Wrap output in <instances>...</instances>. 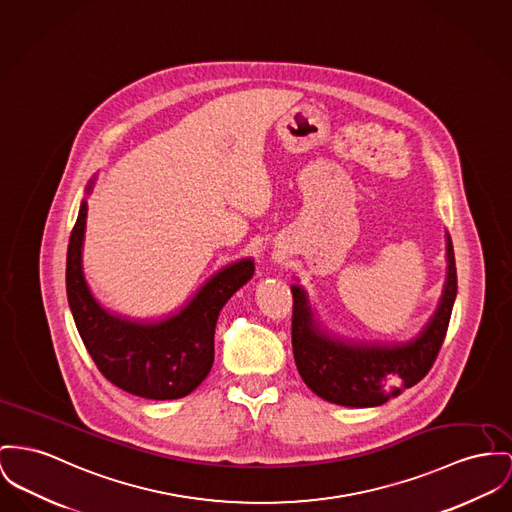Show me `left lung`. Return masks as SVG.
<instances>
[{"mask_svg": "<svg viewBox=\"0 0 512 512\" xmlns=\"http://www.w3.org/2000/svg\"><path fill=\"white\" fill-rule=\"evenodd\" d=\"M446 260L448 272L439 307L413 340L402 343L343 340L326 332L310 308L307 291L293 285V355L308 388L332 404L375 408L427 375L441 351L456 299V262L448 233Z\"/></svg>", "mask_w": 512, "mask_h": 512, "instance_id": "1", "label": "left lung"}]
</instances>
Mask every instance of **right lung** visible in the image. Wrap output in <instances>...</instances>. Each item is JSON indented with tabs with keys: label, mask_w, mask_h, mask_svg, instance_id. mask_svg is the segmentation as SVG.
<instances>
[{
	"label": "right lung",
	"mask_w": 512,
	"mask_h": 512,
	"mask_svg": "<svg viewBox=\"0 0 512 512\" xmlns=\"http://www.w3.org/2000/svg\"><path fill=\"white\" fill-rule=\"evenodd\" d=\"M95 186L89 180L87 192ZM87 202H81L68 246L66 289L77 332L95 365L114 386L147 400H176L202 384L213 365V336L221 308L252 277L239 260L211 275L192 301L161 320H136L101 307L83 277L81 250Z\"/></svg>",
	"instance_id": "right-lung-1"
}]
</instances>
